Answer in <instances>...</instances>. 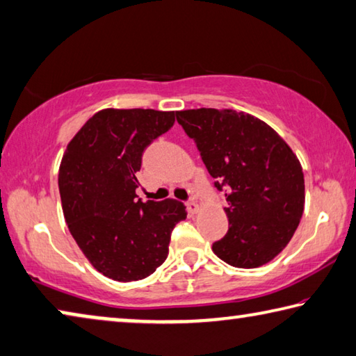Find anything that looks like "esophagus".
<instances>
[{"instance_id": "1", "label": "esophagus", "mask_w": 356, "mask_h": 356, "mask_svg": "<svg viewBox=\"0 0 356 356\" xmlns=\"http://www.w3.org/2000/svg\"><path fill=\"white\" fill-rule=\"evenodd\" d=\"M186 209H188V213H191V214H195V213H199L200 207H199V203H197V202H194V200H189L188 203H186Z\"/></svg>"}]
</instances>
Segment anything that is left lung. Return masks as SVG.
Wrapping results in <instances>:
<instances>
[{
    "mask_svg": "<svg viewBox=\"0 0 356 356\" xmlns=\"http://www.w3.org/2000/svg\"><path fill=\"white\" fill-rule=\"evenodd\" d=\"M203 164L225 191L227 235L213 252L236 268H259L292 240L305 209V175L284 138L255 116L229 108L177 112Z\"/></svg>",
    "mask_w": 356,
    "mask_h": 356,
    "instance_id": "obj_1",
    "label": "left lung"
}]
</instances>
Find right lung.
Returning a JSON list of instances; mask_svg holds the SVG:
<instances>
[{"instance_id": "add662e5", "label": "right lung", "mask_w": 356, "mask_h": 356, "mask_svg": "<svg viewBox=\"0 0 356 356\" xmlns=\"http://www.w3.org/2000/svg\"><path fill=\"white\" fill-rule=\"evenodd\" d=\"M177 112L104 108L64 151L58 186L69 232L99 273L131 282L153 275L168 255L181 202L137 199L145 148L175 123Z\"/></svg>"}]
</instances>
